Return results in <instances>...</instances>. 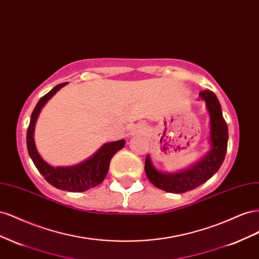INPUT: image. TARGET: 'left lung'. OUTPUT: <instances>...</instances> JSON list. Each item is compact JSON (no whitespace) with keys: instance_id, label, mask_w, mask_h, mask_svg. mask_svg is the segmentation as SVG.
Masks as SVG:
<instances>
[{"instance_id":"obj_1","label":"left lung","mask_w":259,"mask_h":259,"mask_svg":"<svg viewBox=\"0 0 259 259\" xmlns=\"http://www.w3.org/2000/svg\"><path fill=\"white\" fill-rule=\"evenodd\" d=\"M198 100L205 102L209 114V151L204 157L178 172H162L153 165L150 154L145 158V172L155 187L169 193H183L201 186L210 179L223 164L228 146V125L223 116L221 105L216 94L204 90Z\"/></svg>"}]
</instances>
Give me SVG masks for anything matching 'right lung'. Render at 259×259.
<instances>
[{
  "mask_svg": "<svg viewBox=\"0 0 259 259\" xmlns=\"http://www.w3.org/2000/svg\"><path fill=\"white\" fill-rule=\"evenodd\" d=\"M67 83L68 82H64L54 87L49 93L42 97L38 104L35 105L27 131V149L29 156L31 157L36 169L52 186L68 192H84L99 186L105 179L110 159L118 151L122 149L125 141L122 139L119 141L103 144L92 156L73 166L55 167L44 160L36 150L34 142L35 122L43 106L58 90H61Z\"/></svg>",
  "mask_w": 259,
  "mask_h": 259,
  "instance_id": "add662e5",
  "label": "right lung"
}]
</instances>
